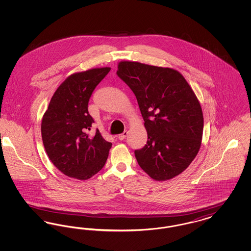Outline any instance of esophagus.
I'll use <instances>...</instances> for the list:
<instances>
[{"mask_svg": "<svg viewBox=\"0 0 251 251\" xmlns=\"http://www.w3.org/2000/svg\"><path fill=\"white\" fill-rule=\"evenodd\" d=\"M127 135H128V131H123L121 134L119 135V137H118V138H119L120 140H123V139H125V138H126V136H127Z\"/></svg>", "mask_w": 251, "mask_h": 251, "instance_id": "1", "label": "esophagus"}]
</instances>
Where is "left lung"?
<instances>
[{
  "instance_id": "left-lung-1",
  "label": "left lung",
  "mask_w": 251,
  "mask_h": 251,
  "mask_svg": "<svg viewBox=\"0 0 251 251\" xmlns=\"http://www.w3.org/2000/svg\"><path fill=\"white\" fill-rule=\"evenodd\" d=\"M118 76L136 97L148 141L134 151L151 179L164 181L183 172L198 154L203 133L201 103L178 71L121 61Z\"/></svg>"
}]
</instances>
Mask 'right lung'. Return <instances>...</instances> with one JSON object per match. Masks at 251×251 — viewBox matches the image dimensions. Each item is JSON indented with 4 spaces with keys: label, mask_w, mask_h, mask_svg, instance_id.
I'll use <instances>...</instances> for the list:
<instances>
[{
    "label": "right lung",
    "mask_w": 251,
    "mask_h": 251,
    "mask_svg": "<svg viewBox=\"0 0 251 251\" xmlns=\"http://www.w3.org/2000/svg\"><path fill=\"white\" fill-rule=\"evenodd\" d=\"M111 68H96L70 75L50 99L41 122V135L51 163L71 178L88 179L104 167L112 143L97 130L88 101Z\"/></svg>",
    "instance_id": "obj_1"
}]
</instances>
